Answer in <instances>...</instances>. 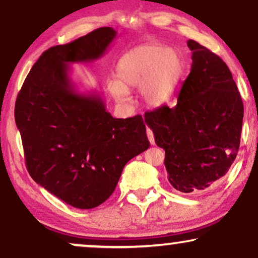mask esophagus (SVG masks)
<instances>
[{
    "instance_id": "obj_1",
    "label": "esophagus",
    "mask_w": 258,
    "mask_h": 258,
    "mask_svg": "<svg viewBox=\"0 0 258 258\" xmlns=\"http://www.w3.org/2000/svg\"><path fill=\"white\" fill-rule=\"evenodd\" d=\"M147 136H148V140L149 142H151V145H154V134L153 132H152L151 129H147Z\"/></svg>"
}]
</instances>
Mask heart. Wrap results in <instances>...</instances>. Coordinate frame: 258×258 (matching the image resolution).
Returning a JSON list of instances; mask_svg holds the SVG:
<instances>
[{
	"label": "heart",
	"mask_w": 258,
	"mask_h": 258,
	"mask_svg": "<svg viewBox=\"0 0 258 258\" xmlns=\"http://www.w3.org/2000/svg\"><path fill=\"white\" fill-rule=\"evenodd\" d=\"M183 72L184 62L177 50L145 44L120 57L117 80L107 82V88L117 103L129 100V90H140L148 106L163 107L172 101Z\"/></svg>",
	"instance_id": "heart-1"
}]
</instances>
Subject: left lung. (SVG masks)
I'll use <instances>...</instances> for the list:
<instances>
[{"label":"left lung","mask_w":258,"mask_h":258,"mask_svg":"<svg viewBox=\"0 0 258 258\" xmlns=\"http://www.w3.org/2000/svg\"><path fill=\"white\" fill-rule=\"evenodd\" d=\"M190 74L173 107L145 113L155 144L165 151V167L178 191L199 192L230 170L240 144L244 106L222 59L195 40Z\"/></svg>","instance_id":"1"}]
</instances>
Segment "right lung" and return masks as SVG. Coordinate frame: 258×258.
Masks as SVG:
<instances>
[{
  "mask_svg": "<svg viewBox=\"0 0 258 258\" xmlns=\"http://www.w3.org/2000/svg\"><path fill=\"white\" fill-rule=\"evenodd\" d=\"M100 27L41 53L15 103L30 176L67 205L91 209L116 189L123 167L149 147L142 116L113 118L99 93H80L69 64L92 62L116 38Z\"/></svg>",
  "mask_w": 258,
  "mask_h": 258,
  "instance_id": "right-lung-1",
  "label": "right lung"
}]
</instances>
